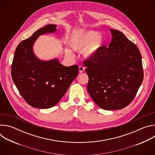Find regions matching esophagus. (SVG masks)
Segmentation results:
<instances>
[{
	"label": "esophagus",
	"instance_id": "esophagus-1",
	"mask_svg": "<svg viewBox=\"0 0 155 155\" xmlns=\"http://www.w3.org/2000/svg\"><path fill=\"white\" fill-rule=\"evenodd\" d=\"M78 68H79V72L80 73H82L84 71V68L83 67L82 65H80Z\"/></svg>",
	"mask_w": 155,
	"mask_h": 155
}]
</instances>
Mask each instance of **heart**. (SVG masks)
Returning a JSON list of instances; mask_svg holds the SVG:
<instances>
[{
	"instance_id": "heart-1",
	"label": "heart",
	"mask_w": 155,
	"mask_h": 155,
	"mask_svg": "<svg viewBox=\"0 0 155 155\" xmlns=\"http://www.w3.org/2000/svg\"><path fill=\"white\" fill-rule=\"evenodd\" d=\"M104 42V38L102 34L96 31H87L78 32L72 35L70 45L72 49L77 52H82L85 58L94 57L101 50ZM68 56L72 57V52L65 50Z\"/></svg>"
}]
</instances>
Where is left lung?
<instances>
[{
    "instance_id": "8db88e82",
    "label": "left lung",
    "mask_w": 155,
    "mask_h": 155,
    "mask_svg": "<svg viewBox=\"0 0 155 155\" xmlns=\"http://www.w3.org/2000/svg\"><path fill=\"white\" fill-rule=\"evenodd\" d=\"M112 39L84 62L87 89L94 102L107 110H120L134 99L143 78L140 52L121 32L110 29Z\"/></svg>"
}]
</instances>
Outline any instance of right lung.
<instances>
[{"label": "right lung", "instance_id": "obj_1", "mask_svg": "<svg viewBox=\"0 0 155 155\" xmlns=\"http://www.w3.org/2000/svg\"><path fill=\"white\" fill-rule=\"evenodd\" d=\"M57 26L48 25L22 41L16 48L12 77L18 90L31 106L49 108L61 100L78 74V67H65L58 58L44 61L35 54L33 46L39 36L53 34Z\"/></svg>", "mask_w": 155, "mask_h": 155}]
</instances>
